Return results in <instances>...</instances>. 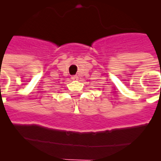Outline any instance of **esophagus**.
Listing matches in <instances>:
<instances>
[{
	"mask_svg": "<svg viewBox=\"0 0 161 161\" xmlns=\"http://www.w3.org/2000/svg\"><path fill=\"white\" fill-rule=\"evenodd\" d=\"M72 80H78V76L77 75H73V76L71 77Z\"/></svg>",
	"mask_w": 161,
	"mask_h": 161,
	"instance_id": "esophagus-1",
	"label": "esophagus"
}]
</instances>
